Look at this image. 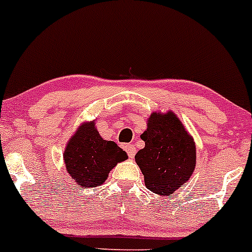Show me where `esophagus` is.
Instances as JSON below:
<instances>
[{"label":"esophagus","mask_w":252,"mask_h":252,"mask_svg":"<svg viewBox=\"0 0 252 252\" xmlns=\"http://www.w3.org/2000/svg\"><path fill=\"white\" fill-rule=\"evenodd\" d=\"M125 150L127 152V155H128L129 158H133L134 155H135V148L133 144H127L125 145Z\"/></svg>","instance_id":"esophagus-1"}]
</instances>
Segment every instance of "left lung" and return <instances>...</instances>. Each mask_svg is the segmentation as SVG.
I'll use <instances>...</instances> for the list:
<instances>
[{"label": "left lung", "mask_w": 252, "mask_h": 252, "mask_svg": "<svg viewBox=\"0 0 252 252\" xmlns=\"http://www.w3.org/2000/svg\"><path fill=\"white\" fill-rule=\"evenodd\" d=\"M140 138L145 148L134 158L146 188L158 195H170L190 179L196 165V148L174 113H152Z\"/></svg>", "instance_id": "1"}]
</instances>
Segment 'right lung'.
<instances>
[{
	"instance_id": "obj_1",
	"label": "right lung",
	"mask_w": 252,
	"mask_h": 252,
	"mask_svg": "<svg viewBox=\"0 0 252 252\" xmlns=\"http://www.w3.org/2000/svg\"><path fill=\"white\" fill-rule=\"evenodd\" d=\"M66 171L81 188L102 185L109 171L127 159V154L118 144L104 140L93 121L78 127L64 150Z\"/></svg>"
}]
</instances>
